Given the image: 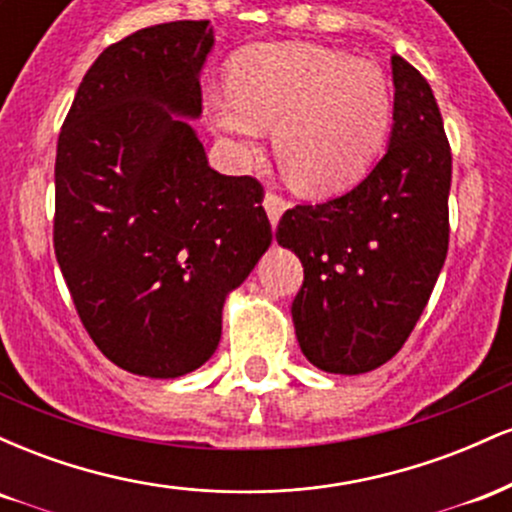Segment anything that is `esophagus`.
<instances>
[{
	"instance_id": "esophagus-1",
	"label": "esophagus",
	"mask_w": 512,
	"mask_h": 512,
	"mask_svg": "<svg viewBox=\"0 0 512 512\" xmlns=\"http://www.w3.org/2000/svg\"><path fill=\"white\" fill-rule=\"evenodd\" d=\"M264 209H267L272 226H276V223H279V219H281V214L289 209V202H286L284 197L276 195V192H267V195H264Z\"/></svg>"
}]
</instances>
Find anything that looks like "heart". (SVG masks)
<instances>
[{
	"label": "heart",
	"mask_w": 512,
	"mask_h": 512,
	"mask_svg": "<svg viewBox=\"0 0 512 512\" xmlns=\"http://www.w3.org/2000/svg\"><path fill=\"white\" fill-rule=\"evenodd\" d=\"M216 132L248 154L274 127V156L305 195L366 175L392 122V88L375 64L313 43L257 45L228 67V93L207 96Z\"/></svg>",
	"instance_id": "1"
}]
</instances>
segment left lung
I'll return each mask as SVG.
<instances>
[{
  "instance_id": "obj_1",
  "label": "left lung",
  "mask_w": 512,
  "mask_h": 512,
  "mask_svg": "<svg viewBox=\"0 0 512 512\" xmlns=\"http://www.w3.org/2000/svg\"><path fill=\"white\" fill-rule=\"evenodd\" d=\"M385 156L354 190L281 216L276 240L303 264L291 315L301 351L327 373L375 370L402 349L448 255L450 144L431 86L392 55Z\"/></svg>"
}]
</instances>
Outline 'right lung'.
<instances>
[{
    "instance_id": "right-lung-1",
    "label": "right lung",
    "mask_w": 512,
    "mask_h": 512,
    "mask_svg": "<svg viewBox=\"0 0 512 512\" xmlns=\"http://www.w3.org/2000/svg\"><path fill=\"white\" fill-rule=\"evenodd\" d=\"M211 48L209 21L158 23L113 43L57 139V264L103 356L146 378L209 361L226 296L272 243L260 182L216 173L180 120L202 115Z\"/></svg>"
}]
</instances>
